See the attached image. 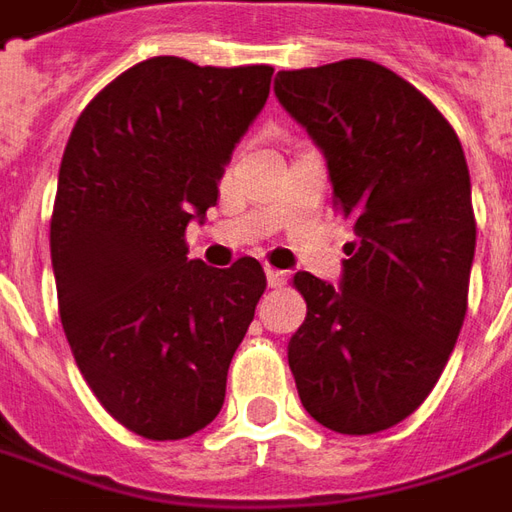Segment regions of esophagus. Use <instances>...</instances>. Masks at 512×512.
Instances as JSON below:
<instances>
[{"instance_id": "esophagus-1", "label": "esophagus", "mask_w": 512, "mask_h": 512, "mask_svg": "<svg viewBox=\"0 0 512 512\" xmlns=\"http://www.w3.org/2000/svg\"><path fill=\"white\" fill-rule=\"evenodd\" d=\"M266 282H268V288H282L285 282H288V274L285 271H280V268H266Z\"/></svg>"}]
</instances>
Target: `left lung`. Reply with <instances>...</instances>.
Here are the masks:
<instances>
[{
  "mask_svg": "<svg viewBox=\"0 0 512 512\" xmlns=\"http://www.w3.org/2000/svg\"><path fill=\"white\" fill-rule=\"evenodd\" d=\"M280 105L321 149L355 241L338 288L299 271L288 341L299 399L327 430L371 435L416 410L455 349L477 246L463 146L427 96L371 60L280 71Z\"/></svg>",
  "mask_w": 512,
  "mask_h": 512,
  "instance_id": "left-lung-1",
  "label": "left lung"
}]
</instances>
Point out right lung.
Returning a JSON list of instances; mask_svg holds the SVG:
<instances>
[{"label":"right lung","mask_w":512,"mask_h":512,"mask_svg":"<svg viewBox=\"0 0 512 512\" xmlns=\"http://www.w3.org/2000/svg\"><path fill=\"white\" fill-rule=\"evenodd\" d=\"M271 74L152 57L91 99L63 152L49 230L60 321L96 399L149 441L219 416L266 291L255 257L188 260L185 227L216 205Z\"/></svg>","instance_id":"obj_1"}]
</instances>
